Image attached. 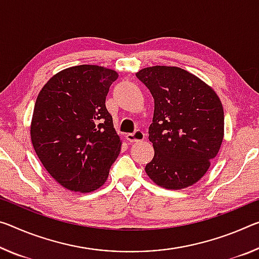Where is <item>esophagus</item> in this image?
<instances>
[{
  "instance_id": "34e87169",
  "label": "esophagus",
  "mask_w": 259,
  "mask_h": 259,
  "mask_svg": "<svg viewBox=\"0 0 259 259\" xmlns=\"http://www.w3.org/2000/svg\"><path fill=\"white\" fill-rule=\"evenodd\" d=\"M125 137H126V141L130 143H138V142L144 141L145 135L143 131L137 130V131H135L134 134H126Z\"/></svg>"
}]
</instances>
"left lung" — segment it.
<instances>
[{
	"mask_svg": "<svg viewBox=\"0 0 259 259\" xmlns=\"http://www.w3.org/2000/svg\"><path fill=\"white\" fill-rule=\"evenodd\" d=\"M154 99L149 139L154 157L145 166L157 186L180 190L198 182L224 139L223 104L211 86L179 67L154 65L136 73Z\"/></svg>",
	"mask_w": 259,
	"mask_h": 259,
	"instance_id": "left-lung-1",
	"label": "left lung"
}]
</instances>
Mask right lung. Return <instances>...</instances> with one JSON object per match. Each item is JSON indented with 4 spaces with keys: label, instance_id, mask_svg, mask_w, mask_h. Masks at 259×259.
<instances>
[{
    "label": "right lung",
    "instance_id": "1",
    "mask_svg": "<svg viewBox=\"0 0 259 259\" xmlns=\"http://www.w3.org/2000/svg\"><path fill=\"white\" fill-rule=\"evenodd\" d=\"M118 73L99 65H76L57 72L36 98L31 141L56 182L71 191L104 186L122 141L106 108Z\"/></svg>",
    "mask_w": 259,
    "mask_h": 259
}]
</instances>
